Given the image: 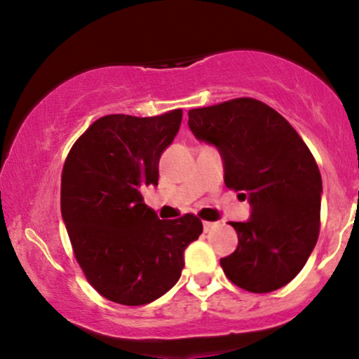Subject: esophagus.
I'll list each match as a JSON object with an SVG mask.
<instances>
[{"mask_svg":"<svg viewBox=\"0 0 359 359\" xmlns=\"http://www.w3.org/2000/svg\"><path fill=\"white\" fill-rule=\"evenodd\" d=\"M203 226H204V231H205V233H209V231H211V229L214 228V226H216V222L204 221V222H203Z\"/></svg>","mask_w":359,"mask_h":359,"instance_id":"1","label":"esophagus"}]
</instances>
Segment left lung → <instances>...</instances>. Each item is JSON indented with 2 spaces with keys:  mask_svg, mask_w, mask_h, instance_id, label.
Listing matches in <instances>:
<instances>
[{
  "mask_svg": "<svg viewBox=\"0 0 359 359\" xmlns=\"http://www.w3.org/2000/svg\"><path fill=\"white\" fill-rule=\"evenodd\" d=\"M189 128L219 150L226 187L251 204L248 221L229 222L238 248L221 258L226 277L253 294L287 285L319 238L323 179L309 147L282 114L253 97L189 109Z\"/></svg>",
  "mask_w": 359,
  "mask_h": 359,
  "instance_id": "1",
  "label": "left lung"
}]
</instances>
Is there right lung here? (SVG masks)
Returning <instances> with one entry per match:
<instances>
[{"instance_id": "obj_1", "label": "right lung", "mask_w": 359, "mask_h": 359, "mask_svg": "<svg viewBox=\"0 0 359 359\" xmlns=\"http://www.w3.org/2000/svg\"><path fill=\"white\" fill-rule=\"evenodd\" d=\"M182 109L138 118L108 114L74 143L60 182V211L74 257L97 292L145 306L175 285L184 250L203 233L194 214L160 221L142 189L158 184V160L174 142Z\"/></svg>"}]
</instances>
